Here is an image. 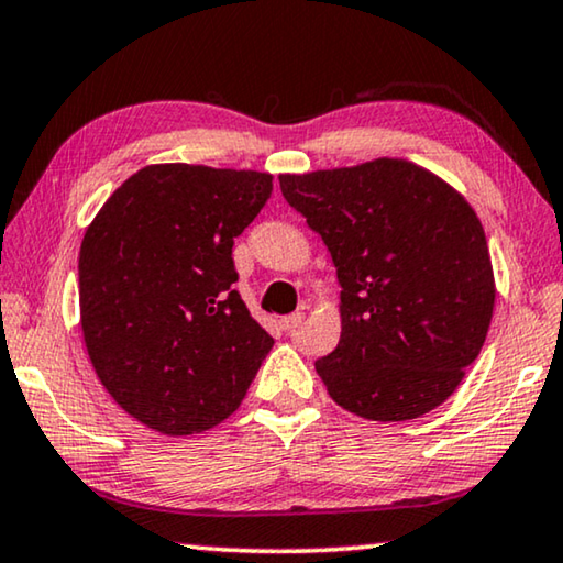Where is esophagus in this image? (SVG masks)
<instances>
[{"instance_id": "1", "label": "esophagus", "mask_w": 563, "mask_h": 563, "mask_svg": "<svg viewBox=\"0 0 563 563\" xmlns=\"http://www.w3.org/2000/svg\"><path fill=\"white\" fill-rule=\"evenodd\" d=\"M301 320H305V314L301 312H295V314H287V317H282V330L284 332H295L299 324H301Z\"/></svg>"}]
</instances>
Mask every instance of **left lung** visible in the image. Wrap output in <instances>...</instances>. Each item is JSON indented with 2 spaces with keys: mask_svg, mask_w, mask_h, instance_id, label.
Masks as SVG:
<instances>
[{
  "mask_svg": "<svg viewBox=\"0 0 563 563\" xmlns=\"http://www.w3.org/2000/svg\"><path fill=\"white\" fill-rule=\"evenodd\" d=\"M279 185L338 268L340 342L314 363L332 401L371 421L444 404L483 350L495 307L490 251L470 202L390 157L279 175Z\"/></svg>",
  "mask_w": 563,
  "mask_h": 563,
  "instance_id": "left-lung-1",
  "label": "left lung"
}]
</instances>
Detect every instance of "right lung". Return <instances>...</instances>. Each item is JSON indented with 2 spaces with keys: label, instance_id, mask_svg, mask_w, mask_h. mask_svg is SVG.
<instances>
[{
  "label": "right lung",
  "instance_id": "1",
  "mask_svg": "<svg viewBox=\"0 0 563 563\" xmlns=\"http://www.w3.org/2000/svg\"><path fill=\"white\" fill-rule=\"evenodd\" d=\"M272 187L254 169L150 165L86 228L88 357L113 401L159 434H200L231 417L274 345L233 289V239Z\"/></svg>",
  "mask_w": 563,
  "mask_h": 563
}]
</instances>
